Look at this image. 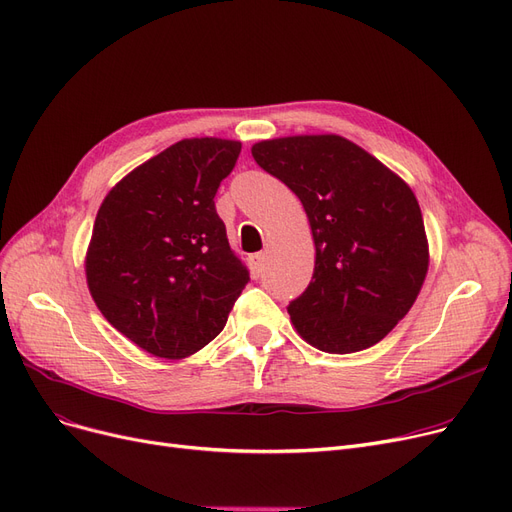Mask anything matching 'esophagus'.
<instances>
[{
    "label": "esophagus",
    "mask_w": 512,
    "mask_h": 512,
    "mask_svg": "<svg viewBox=\"0 0 512 512\" xmlns=\"http://www.w3.org/2000/svg\"><path fill=\"white\" fill-rule=\"evenodd\" d=\"M263 261H265V255H263V253H253V255H249V268H251L253 278H259V276H261V272H263Z\"/></svg>",
    "instance_id": "obj_1"
}]
</instances>
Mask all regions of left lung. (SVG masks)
<instances>
[{
  "label": "left lung",
  "instance_id": "left-lung-1",
  "mask_svg": "<svg viewBox=\"0 0 512 512\" xmlns=\"http://www.w3.org/2000/svg\"><path fill=\"white\" fill-rule=\"evenodd\" d=\"M251 152L299 196L314 234V276L286 307L299 335L326 353L385 339L410 311L429 268L414 192L341 136L265 140Z\"/></svg>",
  "mask_w": 512,
  "mask_h": 512
}]
</instances>
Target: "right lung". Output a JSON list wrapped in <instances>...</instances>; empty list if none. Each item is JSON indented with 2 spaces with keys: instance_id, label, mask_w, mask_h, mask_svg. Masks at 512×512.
<instances>
[{
  "instance_id": "right-lung-1",
  "label": "right lung",
  "mask_w": 512,
  "mask_h": 512,
  "mask_svg": "<svg viewBox=\"0 0 512 512\" xmlns=\"http://www.w3.org/2000/svg\"><path fill=\"white\" fill-rule=\"evenodd\" d=\"M238 154L234 140L177 142L123 177L96 215L87 286L102 316L157 358L211 343L251 280L213 201Z\"/></svg>"
}]
</instances>
